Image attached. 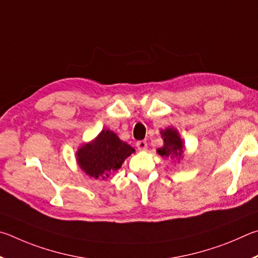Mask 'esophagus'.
Segmentation results:
<instances>
[{
	"label": "esophagus",
	"mask_w": 258,
	"mask_h": 258,
	"mask_svg": "<svg viewBox=\"0 0 258 258\" xmlns=\"http://www.w3.org/2000/svg\"><path fill=\"white\" fill-rule=\"evenodd\" d=\"M137 148L139 151H146L147 150V143L145 141H139L137 142Z\"/></svg>",
	"instance_id": "34e87169"
}]
</instances>
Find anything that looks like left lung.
Wrapping results in <instances>:
<instances>
[{
  "instance_id": "obj_1",
  "label": "left lung",
  "mask_w": 258,
  "mask_h": 258,
  "mask_svg": "<svg viewBox=\"0 0 258 258\" xmlns=\"http://www.w3.org/2000/svg\"><path fill=\"white\" fill-rule=\"evenodd\" d=\"M161 135L164 144L161 148H157L156 152L166 159H175L179 163L180 160H182L183 152L186 150L179 132L173 126H168L165 130H161Z\"/></svg>"
}]
</instances>
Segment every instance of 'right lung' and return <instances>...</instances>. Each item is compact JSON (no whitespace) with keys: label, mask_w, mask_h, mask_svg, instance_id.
<instances>
[{"label":"right lung","mask_w":258,"mask_h":258,"mask_svg":"<svg viewBox=\"0 0 258 258\" xmlns=\"http://www.w3.org/2000/svg\"><path fill=\"white\" fill-rule=\"evenodd\" d=\"M133 153L135 148L121 141L115 133L103 129L93 141L83 144L77 150L76 160L86 174L104 180L116 172Z\"/></svg>","instance_id":"right-lung-1"}]
</instances>
